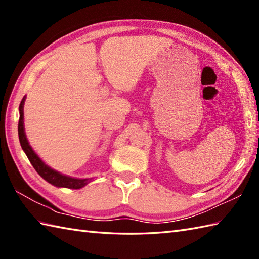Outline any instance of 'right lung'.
<instances>
[{
    "instance_id": "obj_1",
    "label": "right lung",
    "mask_w": 259,
    "mask_h": 259,
    "mask_svg": "<svg viewBox=\"0 0 259 259\" xmlns=\"http://www.w3.org/2000/svg\"><path fill=\"white\" fill-rule=\"evenodd\" d=\"M25 98L22 99L20 103L19 111H20V119H19V139L22 149L24 150L26 157L29 158L32 166L34 167L36 172L41 176V177L47 180L48 183H50L53 186L57 187H64V188H71V189H80L82 187H84L90 180L88 179H75L72 177H68V176L61 175L60 172L56 171V170L48 167L47 164L43 162L40 158L37 157L36 153L33 151L31 146L27 142V139L24 133V125H23V104H24Z\"/></svg>"
}]
</instances>
